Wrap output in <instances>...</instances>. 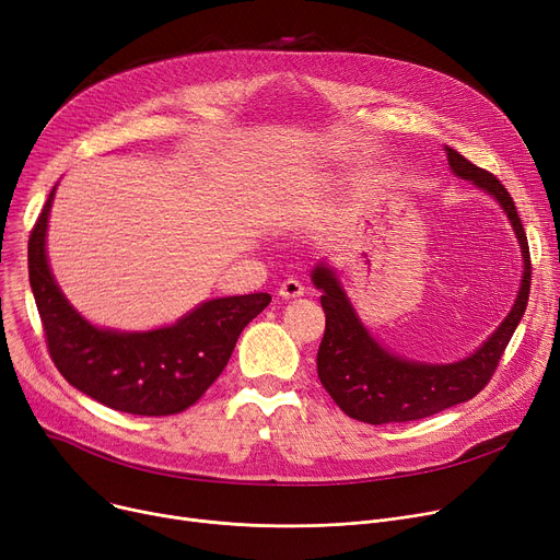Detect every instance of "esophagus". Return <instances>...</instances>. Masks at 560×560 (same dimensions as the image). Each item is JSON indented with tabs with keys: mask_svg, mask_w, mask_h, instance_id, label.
Segmentation results:
<instances>
[{
	"mask_svg": "<svg viewBox=\"0 0 560 560\" xmlns=\"http://www.w3.org/2000/svg\"><path fill=\"white\" fill-rule=\"evenodd\" d=\"M279 295L283 300H298L304 295V283L298 281V279H288L279 285Z\"/></svg>",
	"mask_w": 560,
	"mask_h": 560,
	"instance_id": "obj_1",
	"label": "esophagus"
}]
</instances>
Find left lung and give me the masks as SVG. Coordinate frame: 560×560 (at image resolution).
<instances>
[{"mask_svg":"<svg viewBox=\"0 0 560 560\" xmlns=\"http://www.w3.org/2000/svg\"><path fill=\"white\" fill-rule=\"evenodd\" d=\"M450 170L458 179L472 182L502 206L511 220L522 249V281L515 304L483 345L454 363H422L404 359L386 349L361 322L329 262H317L311 275L322 290V308L327 315L325 338L317 349V376L331 399L349 418L368 424L422 420L479 395L499 365L504 349L524 315L532 290V258L528 243L509 190L494 174L469 163L445 144Z\"/></svg>","mask_w":560,"mask_h":560,"instance_id":"8db88e82","label":"left lung"}]
</instances>
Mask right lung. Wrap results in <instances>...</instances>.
<instances>
[{
    "label": "right lung",
    "mask_w": 560,
    "mask_h": 560,
    "mask_svg": "<svg viewBox=\"0 0 560 560\" xmlns=\"http://www.w3.org/2000/svg\"><path fill=\"white\" fill-rule=\"evenodd\" d=\"M56 186L28 235V283L54 365L70 386L131 416L161 418L192 406L229 363L238 336L272 302L268 292L201 302L170 327L117 331L88 322L58 288L47 258Z\"/></svg>",
    "instance_id": "add662e5"
}]
</instances>
